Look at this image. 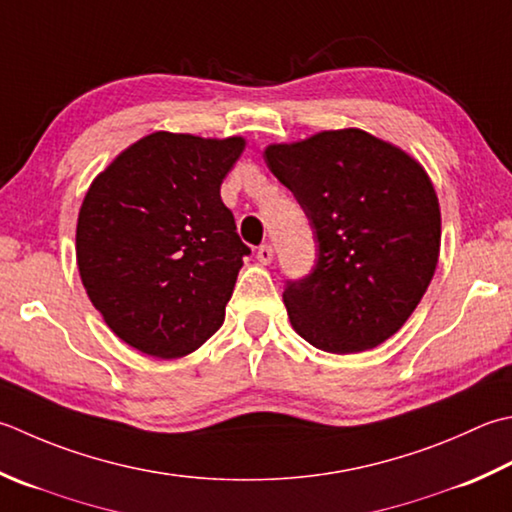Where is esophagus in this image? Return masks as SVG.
Segmentation results:
<instances>
[{"instance_id":"1","label":"esophagus","mask_w":512,"mask_h":512,"mask_svg":"<svg viewBox=\"0 0 512 512\" xmlns=\"http://www.w3.org/2000/svg\"><path fill=\"white\" fill-rule=\"evenodd\" d=\"M257 259H259V262H262L264 266L273 262V246H270V244H262V246H259V248H257Z\"/></svg>"}]
</instances>
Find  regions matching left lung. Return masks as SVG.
<instances>
[{"label":"left lung","instance_id":"obj_1","mask_svg":"<svg viewBox=\"0 0 512 512\" xmlns=\"http://www.w3.org/2000/svg\"><path fill=\"white\" fill-rule=\"evenodd\" d=\"M264 159L304 208L317 244L315 268L286 282L290 324L335 355L386 342L437 268L442 215L426 170L359 128L270 144Z\"/></svg>","mask_w":512,"mask_h":512}]
</instances>
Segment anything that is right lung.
Wrapping results in <instances>:
<instances>
[{
    "label": "right lung",
    "instance_id": "right-lung-1",
    "mask_svg": "<svg viewBox=\"0 0 512 512\" xmlns=\"http://www.w3.org/2000/svg\"><path fill=\"white\" fill-rule=\"evenodd\" d=\"M244 146L157 130L90 184L77 217L79 277L128 346L175 359L222 326L250 248L219 188Z\"/></svg>",
    "mask_w": 512,
    "mask_h": 512
}]
</instances>
